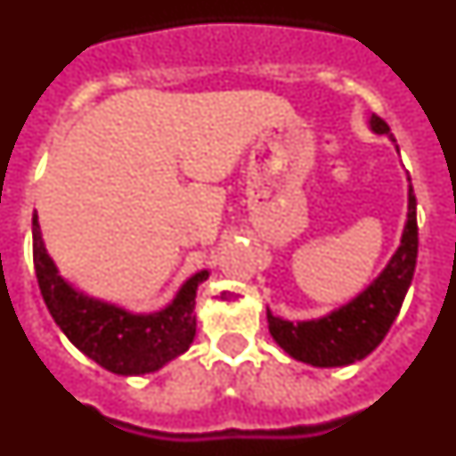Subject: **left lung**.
Listing matches in <instances>:
<instances>
[{
  "label": "left lung",
  "mask_w": 456,
  "mask_h": 456,
  "mask_svg": "<svg viewBox=\"0 0 456 456\" xmlns=\"http://www.w3.org/2000/svg\"><path fill=\"white\" fill-rule=\"evenodd\" d=\"M374 134H390V127L379 116L370 118ZM418 257L416 196L409 187V212L400 248L386 269L349 304L324 317L308 322L281 320L267 308L269 333L276 345L301 363L315 368L352 365L381 345L395 317L400 315L409 285L413 281Z\"/></svg>",
  "instance_id": "8db88e82"
}]
</instances>
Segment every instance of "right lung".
Segmentation results:
<instances>
[{"mask_svg":"<svg viewBox=\"0 0 456 456\" xmlns=\"http://www.w3.org/2000/svg\"><path fill=\"white\" fill-rule=\"evenodd\" d=\"M31 232L43 301L56 326L91 361L109 372L132 377L155 372L187 352L196 336V289L208 281V269L193 273L167 308L139 315L72 288L47 253L36 215L31 219Z\"/></svg>","mask_w":456,"mask_h":456,"instance_id":"add662e5","label":"right lung"}]
</instances>
